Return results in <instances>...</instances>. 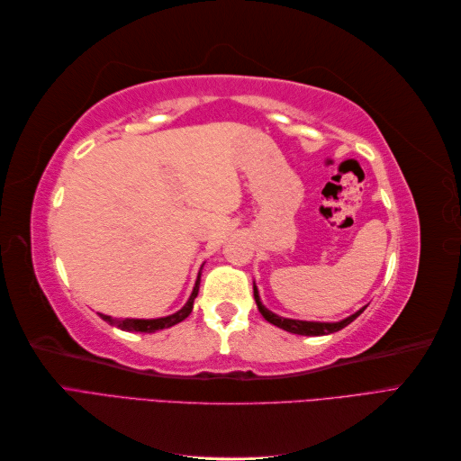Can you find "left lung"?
<instances>
[{
	"label": "left lung",
	"mask_w": 461,
	"mask_h": 461,
	"mask_svg": "<svg viewBox=\"0 0 461 461\" xmlns=\"http://www.w3.org/2000/svg\"><path fill=\"white\" fill-rule=\"evenodd\" d=\"M254 298H256V303H258V310L259 313L269 321V323H273L275 327L283 329V330H288V332H294V334H303V337H323V334H330V332H337L340 329H344L346 325H350L352 321L356 317H359L361 313H364L366 308H361L359 312H356L354 315L346 317L342 321H337V323H319V321H298V319H286V317H278L275 315L273 312H269L265 305L261 303L259 300V292L254 285Z\"/></svg>",
	"instance_id": "obj_1"
}]
</instances>
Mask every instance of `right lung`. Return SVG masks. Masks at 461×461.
I'll return each instance as SVG.
<instances>
[{"mask_svg": "<svg viewBox=\"0 0 461 461\" xmlns=\"http://www.w3.org/2000/svg\"><path fill=\"white\" fill-rule=\"evenodd\" d=\"M200 275L198 273V281H196V286H194L192 294L188 298V302L185 303L183 310H178L176 313L173 315H167V317H159V319H113L109 315H102L100 317L104 321H107L109 325H115L122 330H136V332H156V330H161V329H169L176 323H180V321H185L190 313H192V308H194V298L198 296V290H200Z\"/></svg>", "mask_w": 461, "mask_h": 461, "instance_id": "right-lung-1", "label": "right lung"}]
</instances>
